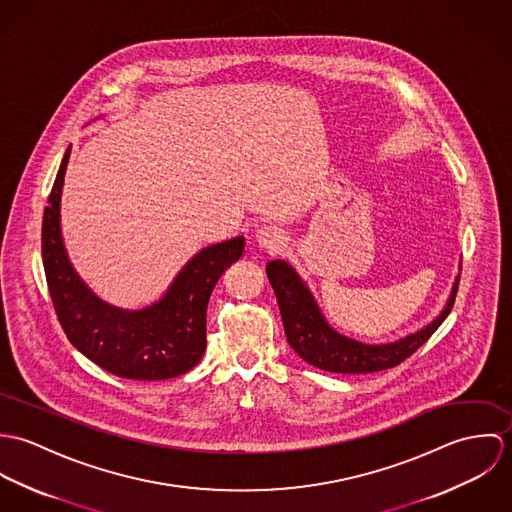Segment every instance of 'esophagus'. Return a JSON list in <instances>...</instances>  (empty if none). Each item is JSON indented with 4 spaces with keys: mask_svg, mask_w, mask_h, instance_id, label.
Segmentation results:
<instances>
[{
    "mask_svg": "<svg viewBox=\"0 0 512 512\" xmlns=\"http://www.w3.org/2000/svg\"><path fill=\"white\" fill-rule=\"evenodd\" d=\"M256 242L266 250H278L284 244V232L278 226H262L256 230Z\"/></svg>",
    "mask_w": 512,
    "mask_h": 512,
    "instance_id": "34e87169",
    "label": "esophagus"
}]
</instances>
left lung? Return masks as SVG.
Masks as SVG:
<instances>
[{
  "instance_id": "obj_1",
  "label": "left lung",
  "mask_w": 512,
  "mask_h": 512,
  "mask_svg": "<svg viewBox=\"0 0 512 512\" xmlns=\"http://www.w3.org/2000/svg\"><path fill=\"white\" fill-rule=\"evenodd\" d=\"M268 280L274 288L286 337L293 351L309 365L341 374H365L400 365L414 355L449 315L459 276L451 288L449 299L438 317L424 329L384 345H366L337 333L321 315L315 299L292 266L284 260H272L266 266Z\"/></svg>"
}]
</instances>
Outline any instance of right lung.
I'll return each mask as SVG.
<instances>
[{
    "instance_id": "add662e5",
    "label": "right lung",
    "mask_w": 512,
    "mask_h": 512,
    "mask_svg": "<svg viewBox=\"0 0 512 512\" xmlns=\"http://www.w3.org/2000/svg\"><path fill=\"white\" fill-rule=\"evenodd\" d=\"M67 149L49 205L43 213L41 250L55 313L74 347L92 363L132 380H165L185 374L207 349V305L222 272L244 252V236L195 254L165 295L153 305L128 311L108 305L74 272L61 236V191Z\"/></svg>"
}]
</instances>
